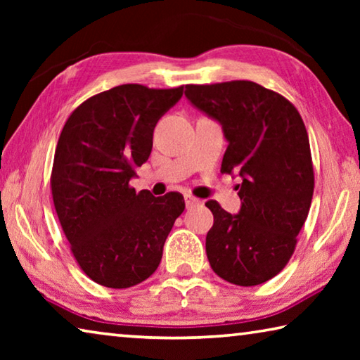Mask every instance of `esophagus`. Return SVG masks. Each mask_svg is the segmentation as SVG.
I'll return each instance as SVG.
<instances>
[{
    "mask_svg": "<svg viewBox=\"0 0 360 360\" xmlns=\"http://www.w3.org/2000/svg\"><path fill=\"white\" fill-rule=\"evenodd\" d=\"M186 206L187 208H193V206H197L200 203V200L197 197H193V195H186Z\"/></svg>",
    "mask_w": 360,
    "mask_h": 360,
    "instance_id": "1",
    "label": "esophagus"
}]
</instances>
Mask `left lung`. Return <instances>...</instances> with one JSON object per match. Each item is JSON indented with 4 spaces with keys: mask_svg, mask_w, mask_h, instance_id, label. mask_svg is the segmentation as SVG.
Segmentation results:
<instances>
[{
    "mask_svg": "<svg viewBox=\"0 0 360 360\" xmlns=\"http://www.w3.org/2000/svg\"><path fill=\"white\" fill-rule=\"evenodd\" d=\"M193 106L221 122L229 146L222 173L238 172L240 214L216 200L206 255L217 276L257 285L276 276L295 251L314 191L311 149L300 112L283 95L251 81L186 85Z\"/></svg>",
    "mask_w": 360,
    "mask_h": 360,
    "instance_id": "8db88e82",
    "label": "left lung"
}]
</instances>
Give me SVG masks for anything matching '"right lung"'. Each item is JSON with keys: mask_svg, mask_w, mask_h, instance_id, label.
<instances>
[{"mask_svg": "<svg viewBox=\"0 0 360 360\" xmlns=\"http://www.w3.org/2000/svg\"><path fill=\"white\" fill-rule=\"evenodd\" d=\"M182 92L184 85H117L79 105L60 133L53 206L77 265L105 288L127 289L148 279L186 208L178 192L155 198L130 186L149 158L158 119Z\"/></svg>", "mask_w": 360, "mask_h": 360, "instance_id": "right-lung-1", "label": "right lung"}]
</instances>
